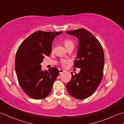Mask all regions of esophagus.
Segmentation results:
<instances>
[{
	"label": "esophagus",
	"mask_w": 124,
	"mask_h": 124,
	"mask_svg": "<svg viewBox=\"0 0 124 124\" xmlns=\"http://www.w3.org/2000/svg\"><path fill=\"white\" fill-rule=\"evenodd\" d=\"M59 71L60 74H61V73L64 72V70L62 69H59Z\"/></svg>",
	"instance_id": "1"
}]
</instances>
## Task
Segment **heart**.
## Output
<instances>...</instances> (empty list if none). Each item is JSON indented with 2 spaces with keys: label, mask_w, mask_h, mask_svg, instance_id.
<instances>
[{
  "label": "heart",
  "mask_w": 124,
  "mask_h": 124,
  "mask_svg": "<svg viewBox=\"0 0 124 124\" xmlns=\"http://www.w3.org/2000/svg\"><path fill=\"white\" fill-rule=\"evenodd\" d=\"M63 43L66 48H68V47H74V43H73V42L71 40H70V39H64L63 40ZM60 62H61V64L63 65L66 63V60L64 59H62L60 61Z\"/></svg>",
  "instance_id": "b5f03b06"
}]
</instances>
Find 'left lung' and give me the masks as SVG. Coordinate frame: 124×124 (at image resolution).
Segmentation results:
<instances>
[{"label": "left lung", "instance_id": "1", "mask_svg": "<svg viewBox=\"0 0 124 124\" xmlns=\"http://www.w3.org/2000/svg\"><path fill=\"white\" fill-rule=\"evenodd\" d=\"M78 39L77 59L74 67L80 68L66 85L71 96L79 100L91 96L101 83L103 73L104 55L102 46L93 34L85 29L65 32Z\"/></svg>", "mask_w": 124, "mask_h": 124}]
</instances>
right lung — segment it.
<instances>
[{
  "label": "right lung",
  "mask_w": 124,
  "mask_h": 124,
  "mask_svg": "<svg viewBox=\"0 0 124 124\" xmlns=\"http://www.w3.org/2000/svg\"><path fill=\"white\" fill-rule=\"evenodd\" d=\"M62 32L37 31L18 47L15 64L18 81L23 91L32 99L40 100L48 96L59 74V69L54 67L43 70L41 63L45 55L49 56L51 54L55 36Z\"/></svg>",
  "instance_id": "add662e5"
}]
</instances>
